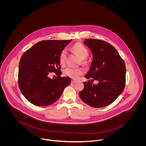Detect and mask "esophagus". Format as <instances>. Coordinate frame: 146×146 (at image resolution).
<instances>
[{
  "instance_id": "1",
  "label": "esophagus",
  "mask_w": 146,
  "mask_h": 146,
  "mask_svg": "<svg viewBox=\"0 0 146 146\" xmlns=\"http://www.w3.org/2000/svg\"><path fill=\"white\" fill-rule=\"evenodd\" d=\"M75 82H76V80H74V79H72V80H71V83H74Z\"/></svg>"
}]
</instances>
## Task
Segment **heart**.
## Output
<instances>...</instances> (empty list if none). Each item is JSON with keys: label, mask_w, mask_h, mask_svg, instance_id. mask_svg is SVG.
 Returning a JSON list of instances; mask_svg holds the SVG:
<instances>
[{"label": "heart", "mask_w": 146, "mask_h": 146, "mask_svg": "<svg viewBox=\"0 0 146 146\" xmlns=\"http://www.w3.org/2000/svg\"><path fill=\"white\" fill-rule=\"evenodd\" d=\"M72 50L76 53L81 58V61L83 64L86 63V58L89 55V51L88 49L80 42H77L72 47ZM67 52L65 49L62 50L59 56V61L61 64L63 65L66 61ZM84 72L83 69L82 68H74L71 67H68L64 69L63 74L66 76H68L73 79H77L80 75L83 74Z\"/></svg>", "instance_id": "1"}]
</instances>
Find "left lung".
I'll return each mask as SVG.
<instances>
[{"mask_svg": "<svg viewBox=\"0 0 146 146\" xmlns=\"http://www.w3.org/2000/svg\"><path fill=\"white\" fill-rule=\"evenodd\" d=\"M84 44L93 56L89 71L85 77L97 80L98 83L84 82V88L79 96L84 102L93 107L107 106L114 102L124 89L125 62L115 48L107 42L86 39Z\"/></svg>", "mask_w": 146, "mask_h": 146, "instance_id": "1", "label": "left lung"}]
</instances>
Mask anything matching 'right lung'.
Here are the masks:
<instances>
[{
  "instance_id": "add662e5",
  "label": "right lung",
  "mask_w": 146,
  "mask_h": 146,
  "mask_svg": "<svg viewBox=\"0 0 146 146\" xmlns=\"http://www.w3.org/2000/svg\"><path fill=\"white\" fill-rule=\"evenodd\" d=\"M71 40H42L22 55L19 63V86L32 104L46 106L54 103L71 83L70 78L61 77L59 56ZM50 72L56 73L58 78H49Z\"/></svg>"
}]
</instances>
